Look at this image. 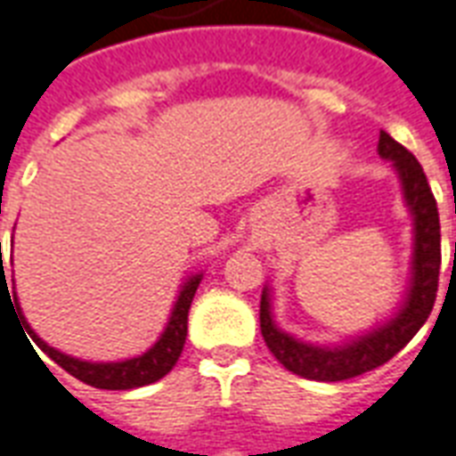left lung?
I'll return each instance as SVG.
<instances>
[{"label": "left lung", "mask_w": 456, "mask_h": 456, "mask_svg": "<svg viewBox=\"0 0 456 456\" xmlns=\"http://www.w3.org/2000/svg\"><path fill=\"white\" fill-rule=\"evenodd\" d=\"M379 156L383 160H391L393 170L398 173L403 200L412 217L411 281L401 307L386 322L346 342L310 344L278 327L273 317L271 288L266 286L261 293L258 317H261L264 342L288 371L310 381H346L393 359L428 322L437 297L442 248L440 215H437L435 195L418 159L408 149H403L398 141L391 139L386 131H381L379 136Z\"/></svg>", "instance_id": "obj_1"}]
</instances>
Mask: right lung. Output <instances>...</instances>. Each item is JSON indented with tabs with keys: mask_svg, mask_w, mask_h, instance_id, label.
<instances>
[{
	"mask_svg": "<svg viewBox=\"0 0 456 456\" xmlns=\"http://www.w3.org/2000/svg\"><path fill=\"white\" fill-rule=\"evenodd\" d=\"M0 290H6V276L4 266H2V241H0ZM200 281H202V273H192L183 281V286L178 290V297H175V305L170 310L168 325L160 332V337L156 339V344L146 349L139 356H131V359H121V362H85V359H77V356H70V354H63L61 349H55L51 344H45L41 337L36 335L31 325L26 322V317L21 315V307H19V297L16 293L14 305L16 313L21 317V325H24L26 335L31 337L41 352H45L51 359H53L58 366H63L65 371L80 379L87 386H94V388H104V391H129V388H139V386H149V383L159 381L166 373L175 366L180 352L185 346V337H188V310L192 297H195V290H198ZM9 297V300H12Z\"/></svg>",
	"mask_w": 456,
	"mask_h": 456,
	"instance_id": "add662e5",
	"label": "right lung"
}]
</instances>
